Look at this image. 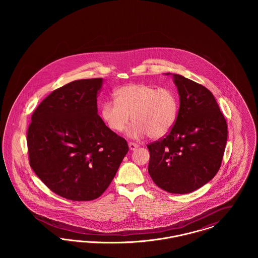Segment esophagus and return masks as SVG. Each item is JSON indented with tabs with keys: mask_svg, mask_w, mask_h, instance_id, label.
Wrapping results in <instances>:
<instances>
[{
	"mask_svg": "<svg viewBox=\"0 0 258 258\" xmlns=\"http://www.w3.org/2000/svg\"><path fill=\"white\" fill-rule=\"evenodd\" d=\"M128 147H130L131 151H135V149L138 148V145L135 144V143H133V142H130V143H128Z\"/></svg>",
	"mask_w": 258,
	"mask_h": 258,
	"instance_id": "obj_1",
	"label": "esophagus"
}]
</instances>
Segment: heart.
<instances>
[{
    "mask_svg": "<svg viewBox=\"0 0 258 258\" xmlns=\"http://www.w3.org/2000/svg\"><path fill=\"white\" fill-rule=\"evenodd\" d=\"M115 98L101 105V117L115 133L123 132L133 119L135 122L127 132L130 137L138 139L149 135L152 139H160L175 125L179 101L170 89L130 84L119 88Z\"/></svg>",
    "mask_w": 258,
    "mask_h": 258,
    "instance_id": "b5f03b06",
    "label": "heart"
}]
</instances>
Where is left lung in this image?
Instances as JSON below:
<instances>
[{"label": "left lung", "instance_id": "obj_1", "mask_svg": "<svg viewBox=\"0 0 258 258\" xmlns=\"http://www.w3.org/2000/svg\"><path fill=\"white\" fill-rule=\"evenodd\" d=\"M165 75H172L180 108L171 132L148 145V171L160 188L183 195L207 184L219 171L227 141V123L207 88L180 74Z\"/></svg>", "mask_w": 258, "mask_h": 258}]
</instances>
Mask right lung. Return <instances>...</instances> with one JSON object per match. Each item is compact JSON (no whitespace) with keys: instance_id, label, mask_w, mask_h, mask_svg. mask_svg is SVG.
<instances>
[{"instance_id":"add662e5","label":"right lung","mask_w":258,"mask_h":258,"mask_svg":"<svg viewBox=\"0 0 258 258\" xmlns=\"http://www.w3.org/2000/svg\"><path fill=\"white\" fill-rule=\"evenodd\" d=\"M102 78L75 80L53 91L32 116L30 165L58 196L74 201L100 197L128 152L126 141L98 116Z\"/></svg>"}]
</instances>
